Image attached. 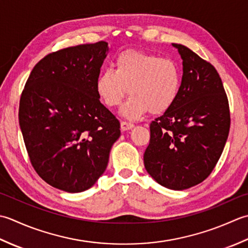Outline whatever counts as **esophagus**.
<instances>
[{
    "instance_id": "34e87169",
    "label": "esophagus",
    "mask_w": 248,
    "mask_h": 248,
    "mask_svg": "<svg viewBox=\"0 0 248 248\" xmlns=\"http://www.w3.org/2000/svg\"><path fill=\"white\" fill-rule=\"evenodd\" d=\"M134 124L130 123V122H127V121H122L121 122V129L122 130H128V129H131L134 127Z\"/></svg>"
}]
</instances>
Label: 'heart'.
Returning a JSON list of instances; mask_svg holds the SVG:
<instances>
[{"mask_svg": "<svg viewBox=\"0 0 248 248\" xmlns=\"http://www.w3.org/2000/svg\"><path fill=\"white\" fill-rule=\"evenodd\" d=\"M182 74L179 64L169 58L135 50L121 52L114 60V69L105 68L96 80V92L109 108L118 107L127 93L122 114L137 119L150 111L163 114L179 98Z\"/></svg>", "mask_w": 248, "mask_h": 248, "instance_id": "b5f03b06", "label": "heart"}]
</instances>
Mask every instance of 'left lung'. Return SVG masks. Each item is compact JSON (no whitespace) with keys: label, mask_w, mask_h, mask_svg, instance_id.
Instances as JSON below:
<instances>
[{"label":"left lung","mask_w":248,"mask_h":248,"mask_svg":"<svg viewBox=\"0 0 248 248\" xmlns=\"http://www.w3.org/2000/svg\"><path fill=\"white\" fill-rule=\"evenodd\" d=\"M173 46L183 60L181 92L171 109L150 124L143 160L157 183L183 190L215 168L229 135L230 109L213 65L183 45Z\"/></svg>","instance_id":"1"}]
</instances>
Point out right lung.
Masks as SVG:
<instances>
[{"mask_svg":"<svg viewBox=\"0 0 248 248\" xmlns=\"http://www.w3.org/2000/svg\"><path fill=\"white\" fill-rule=\"evenodd\" d=\"M108 43L60 49L35 65L20 96L19 124L33 168L49 185L80 193L107 168L120 122L96 92Z\"/></svg>","mask_w":248,"mask_h":248,"instance_id":"right-lung-1","label":"right lung"}]
</instances>
